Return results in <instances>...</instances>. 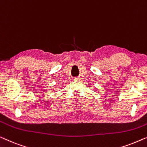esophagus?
Wrapping results in <instances>:
<instances>
[{"instance_id": "34e87169", "label": "esophagus", "mask_w": 147, "mask_h": 147, "mask_svg": "<svg viewBox=\"0 0 147 147\" xmlns=\"http://www.w3.org/2000/svg\"><path fill=\"white\" fill-rule=\"evenodd\" d=\"M74 80H80V78H74Z\"/></svg>"}]
</instances>
